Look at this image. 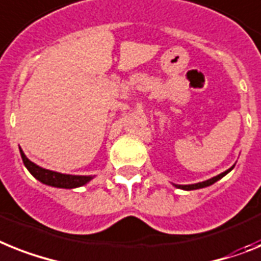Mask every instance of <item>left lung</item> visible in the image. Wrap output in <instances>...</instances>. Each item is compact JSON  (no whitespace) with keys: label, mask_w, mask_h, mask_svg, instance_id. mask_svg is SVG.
Segmentation results:
<instances>
[{"label":"left lung","mask_w":261,"mask_h":261,"mask_svg":"<svg viewBox=\"0 0 261 261\" xmlns=\"http://www.w3.org/2000/svg\"><path fill=\"white\" fill-rule=\"evenodd\" d=\"M234 167V165H233ZM233 167H231L229 169H227L225 172H223V173L217 174V176H215V177L210 178V180H205V181H201V182H196V184H188V185H177V184H173L176 188H180V189H184V191H193V189H200V188H205V187H210V185L215 184L216 181H219L221 177H224L225 174L229 173V172L233 169Z\"/></svg>","instance_id":"left-lung-1"}]
</instances>
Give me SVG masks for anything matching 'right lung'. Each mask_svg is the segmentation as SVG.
<instances>
[{"mask_svg":"<svg viewBox=\"0 0 261 261\" xmlns=\"http://www.w3.org/2000/svg\"><path fill=\"white\" fill-rule=\"evenodd\" d=\"M19 153H21L23 165L27 167L28 171L42 184L50 185V187H55V188L73 189L83 187V185H85L93 178V176H77V174H65L60 173V172L49 171V169H45V168L40 167V165L34 164L33 161H30L25 156L21 148H19Z\"/></svg>","mask_w":261,"mask_h":261,"instance_id":"right-lung-1","label":"right lung"}]
</instances>
